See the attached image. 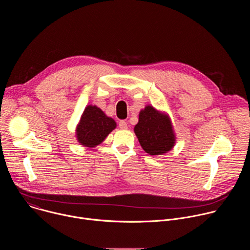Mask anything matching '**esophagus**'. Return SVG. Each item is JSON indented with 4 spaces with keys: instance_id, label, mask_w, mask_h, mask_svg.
<instances>
[{
    "instance_id": "1",
    "label": "esophagus",
    "mask_w": 250,
    "mask_h": 250,
    "mask_svg": "<svg viewBox=\"0 0 250 250\" xmlns=\"http://www.w3.org/2000/svg\"><path fill=\"white\" fill-rule=\"evenodd\" d=\"M119 126H120V128H122V129H126V128H127V124H126V122H125V121H121V122L119 123Z\"/></svg>"
}]
</instances>
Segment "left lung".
<instances>
[{"mask_svg": "<svg viewBox=\"0 0 250 250\" xmlns=\"http://www.w3.org/2000/svg\"><path fill=\"white\" fill-rule=\"evenodd\" d=\"M134 133L144 150L150 155H162L175 145V134L172 124L166 114L146 105L139 113Z\"/></svg>", "mask_w": 250, "mask_h": 250, "instance_id": "8db88e82", "label": "left lung"}]
</instances>
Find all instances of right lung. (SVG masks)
<instances>
[{
	"label": "right lung",
	"instance_id": "add662e5",
	"mask_svg": "<svg viewBox=\"0 0 250 250\" xmlns=\"http://www.w3.org/2000/svg\"><path fill=\"white\" fill-rule=\"evenodd\" d=\"M117 126L116 122L106 117L96 105H88L84 110L80 123L76 127L77 140L87 147H95L104 141Z\"/></svg>",
	"mask_w": 250,
	"mask_h": 250
}]
</instances>
